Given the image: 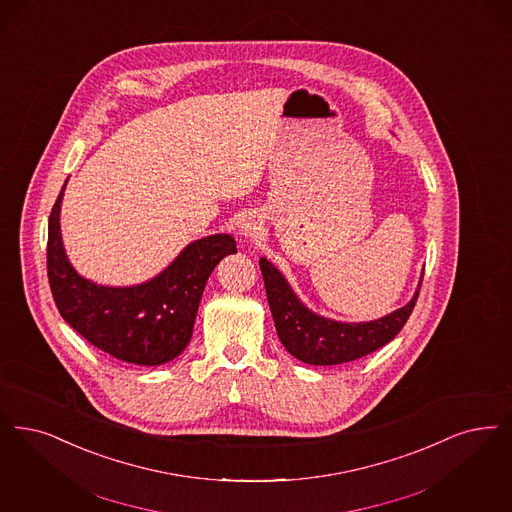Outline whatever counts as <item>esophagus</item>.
<instances>
[{
    "label": "esophagus",
    "instance_id": "obj_1",
    "mask_svg": "<svg viewBox=\"0 0 512 512\" xmlns=\"http://www.w3.org/2000/svg\"><path fill=\"white\" fill-rule=\"evenodd\" d=\"M238 230H240V234H242L244 238H255L257 232L261 230V226H259V221H257L253 215H249V217H244V219L240 221Z\"/></svg>",
    "mask_w": 512,
    "mask_h": 512
}]
</instances>
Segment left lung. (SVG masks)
<instances>
[{
  "instance_id": "1",
  "label": "left lung",
  "mask_w": 512,
  "mask_h": 512,
  "mask_svg": "<svg viewBox=\"0 0 512 512\" xmlns=\"http://www.w3.org/2000/svg\"><path fill=\"white\" fill-rule=\"evenodd\" d=\"M265 280L266 299L282 345L291 356L310 366H335L368 356L392 341L417 303L419 286L411 301L383 318L371 322H337L312 312L295 295L284 274L261 257L259 261Z\"/></svg>"
}]
</instances>
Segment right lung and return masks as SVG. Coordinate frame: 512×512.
<instances>
[{"label":"right lung","mask_w":512,"mask_h":512,"mask_svg":"<svg viewBox=\"0 0 512 512\" xmlns=\"http://www.w3.org/2000/svg\"><path fill=\"white\" fill-rule=\"evenodd\" d=\"M68 183V181H66ZM61 194L51 209L47 276L62 318L93 347L135 366L171 362L190 343L205 282L226 255L230 234H211L184 247L171 265L139 286H99L70 265L61 236Z\"/></svg>","instance_id":"obj_1"}]
</instances>
